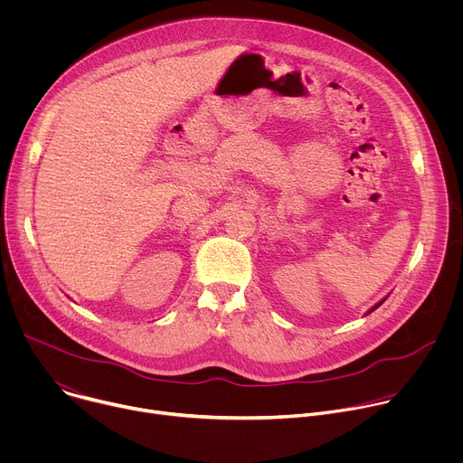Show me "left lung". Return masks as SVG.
I'll return each instance as SVG.
<instances>
[{"instance_id": "8db88e82", "label": "left lung", "mask_w": 463, "mask_h": 463, "mask_svg": "<svg viewBox=\"0 0 463 463\" xmlns=\"http://www.w3.org/2000/svg\"><path fill=\"white\" fill-rule=\"evenodd\" d=\"M383 302H384V298H383V300H381V302H377V304H375V306H373V307H372V309H370V311H368V313H372V311H373V309H377V307H379V306H381V304H383Z\"/></svg>"}]
</instances>
